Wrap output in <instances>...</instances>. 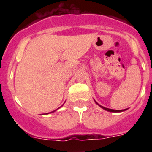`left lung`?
<instances>
[{
    "instance_id": "8db88e82",
    "label": "left lung",
    "mask_w": 152,
    "mask_h": 152,
    "mask_svg": "<svg viewBox=\"0 0 152 152\" xmlns=\"http://www.w3.org/2000/svg\"><path fill=\"white\" fill-rule=\"evenodd\" d=\"M94 101H95V100H94ZM95 103H96V104H97V105H99V106H100V107H101L102 109H103V110H105L108 111V112H113V113H120V112H123V111H125V110H127V109H125V110H112V109L106 108V107H103V106H100V104H98V103H96V101H95Z\"/></svg>"
}]
</instances>
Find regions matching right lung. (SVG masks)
Instances as JSON below:
<instances>
[{
	"label": "right lung",
	"mask_w": 152,
	"mask_h": 152,
	"mask_svg": "<svg viewBox=\"0 0 152 152\" xmlns=\"http://www.w3.org/2000/svg\"><path fill=\"white\" fill-rule=\"evenodd\" d=\"M56 110H54V111H52V112H51L50 113H54L55 111H56ZM46 114H49V113H46Z\"/></svg>",
	"instance_id": "obj_1"
}]
</instances>
